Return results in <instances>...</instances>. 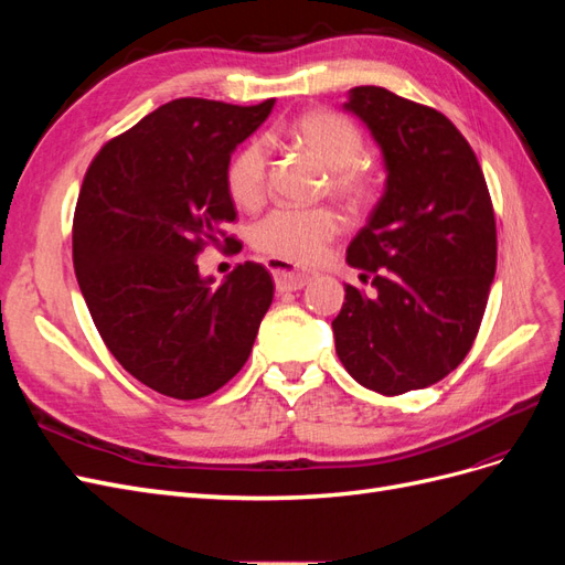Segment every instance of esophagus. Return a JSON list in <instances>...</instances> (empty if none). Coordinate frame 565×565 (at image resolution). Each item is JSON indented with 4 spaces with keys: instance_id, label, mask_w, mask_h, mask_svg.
Listing matches in <instances>:
<instances>
[{
    "instance_id": "1",
    "label": "esophagus",
    "mask_w": 565,
    "mask_h": 565,
    "mask_svg": "<svg viewBox=\"0 0 565 565\" xmlns=\"http://www.w3.org/2000/svg\"><path fill=\"white\" fill-rule=\"evenodd\" d=\"M268 270L273 273V278H276V287L280 292H297L303 285H309L313 280V273H306V270H297L295 266H289L280 259H268Z\"/></svg>"
}]
</instances>
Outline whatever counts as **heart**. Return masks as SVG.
<instances>
[{"label":"heart","instance_id":"heart-1","mask_svg":"<svg viewBox=\"0 0 565 565\" xmlns=\"http://www.w3.org/2000/svg\"><path fill=\"white\" fill-rule=\"evenodd\" d=\"M292 141L328 169L330 191L349 202H361L372 191V174L361 162L363 134L349 117L332 110H311L289 127ZM268 148L247 141L228 164V193L241 207H259L266 195ZM341 231V216L332 207H278L252 228V245L270 259L309 266Z\"/></svg>","mask_w":565,"mask_h":565}]
</instances>
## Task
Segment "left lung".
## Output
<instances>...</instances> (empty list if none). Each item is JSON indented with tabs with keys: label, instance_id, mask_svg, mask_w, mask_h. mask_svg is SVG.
Here are the masks:
<instances>
[{
	"label": "left lung",
	"instance_id": "obj_1",
	"mask_svg": "<svg viewBox=\"0 0 565 565\" xmlns=\"http://www.w3.org/2000/svg\"><path fill=\"white\" fill-rule=\"evenodd\" d=\"M377 141L386 185L347 249L377 289L347 285L332 320L351 377L384 396L450 374L481 328L498 266L486 177L450 119L382 87H355L344 104Z\"/></svg>",
	"mask_w": 565,
	"mask_h": 565
}]
</instances>
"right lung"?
Here are the masks:
<instances>
[{"instance_id": "right-lung-1", "label": "right lung", "mask_w": 565, "mask_h": 565, "mask_svg": "<svg viewBox=\"0 0 565 565\" xmlns=\"http://www.w3.org/2000/svg\"><path fill=\"white\" fill-rule=\"evenodd\" d=\"M276 100L231 106L177 98L115 136L87 169L73 221V262L96 330L131 377L195 401L243 370L273 301L270 273L237 264L218 287L198 254L226 243L233 150Z\"/></svg>"}]
</instances>
